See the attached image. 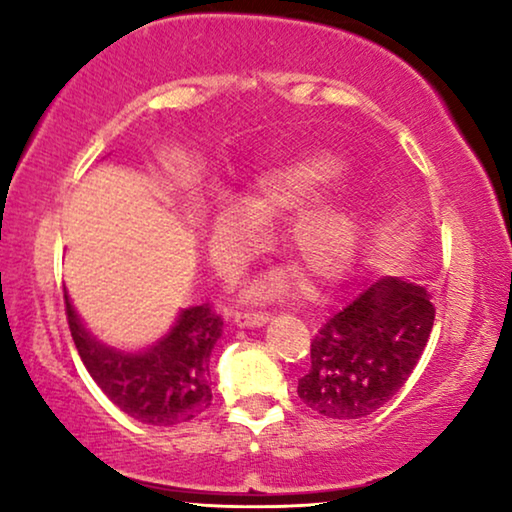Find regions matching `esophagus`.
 I'll use <instances>...</instances> for the list:
<instances>
[{"mask_svg": "<svg viewBox=\"0 0 512 512\" xmlns=\"http://www.w3.org/2000/svg\"><path fill=\"white\" fill-rule=\"evenodd\" d=\"M235 321L240 326H263L265 321H268V312H263V310L235 312Z\"/></svg>", "mask_w": 512, "mask_h": 512, "instance_id": "obj_1", "label": "esophagus"}]
</instances>
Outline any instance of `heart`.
I'll return each instance as SVG.
<instances>
[{"label": "heart", "instance_id": "obj_1", "mask_svg": "<svg viewBox=\"0 0 512 512\" xmlns=\"http://www.w3.org/2000/svg\"><path fill=\"white\" fill-rule=\"evenodd\" d=\"M338 165L326 156H307L277 167L251 186L244 208L240 200L219 198L214 205V228L235 233L242 240L251 235L249 212L258 221H275L305 207L307 202L338 179ZM291 254L303 263L312 275H331L340 270L352 256L354 226L338 209H314L300 216L289 230Z\"/></svg>", "mask_w": 512, "mask_h": 512}]
</instances>
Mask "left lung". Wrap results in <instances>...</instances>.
I'll list each match as a JSON object with an SVG mask.
<instances>
[{
  "instance_id": "1",
  "label": "left lung",
  "mask_w": 512,
  "mask_h": 512,
  "mask_svg": "<svg viewBox=\"0 0 512 512\" xmlns=\"http://www.w3.org/2000/svg\"><path fill=\"white\" fill-rule=\"evenodd\" d=\"M433 319L431 293L419 282L380 277L361 284L314 333L300 401L333 419L373 415L408 382Z\"/></svg>"
}]
</instances>
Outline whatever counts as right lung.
<instances>
[{"label":"right lung","mask_w":512,"mask_h":512,"mask_svg":"<svg viewBox=\"0 0 512 512\" xmlns=\"http://www.w3.org/2000/svg\"><path fill=\"white\" fill-rule=\"evenodd\" d=\"M65 314L83 366L107 398L142 424L174 426L212 405L209 354L223 333L212 303L181 312L165 340L144 354H121L97 345L65 296Z\"/></svg>","instance_id":"obj_1"}]
</instances>
